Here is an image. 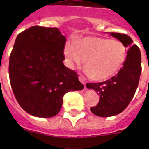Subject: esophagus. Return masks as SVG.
<instances>
[{
  "label": "esophagus",
  "instance_id": "1",
  "mask_svg": "<svg viewBox=\"0 0 149 149\" xmlns=\"http://www.w3.org/2000/svg\"><path fill=\"white\" fill-rule=\"evenodd\" d=\"M79 80H80V81H81V82L83 84H84V86L86 87V81H85V80H84V79L83 78V77H81V76H80V77H79Z\"/></svg>",
  "mask_w": 149,
  "mask_h": 149
}]
</instances>
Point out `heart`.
Listing matches in <instances>:
<instances>
[{"label":"heart","mask_w":149,"mask_h":149,"mask_svg":"<svg viewBox=\"0 0 149 149\" xmlns=\"http://www.w3.org/2000/svg\"><path fill=\"white\" fill-rule=\"evenodd\" d=\"M66 64L72 69L86 60L84 72L96 81L113 77L122 68L127 56V48L122 42L109 38L89 36L68 42L64 48Z\"/></svg>","instance_id":"obj_1"}]
</instances>
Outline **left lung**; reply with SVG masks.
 I'll use <instances>...</instances> for the list:
<instances>
[{"label":"left lung","instance_id":"obj_1","mask_svg":"<svg viewBox=\"0 0 149 149\" xmlns=\"http://www.w3.org/2000/svg\"><path fill=\"white\" fill-rule=\"evenodd\" d=\"M110 35L129 48L125 63L115 76L104 82L86 84L88 89H94L99 95L98 104L90 110L101 117L117 115L128 106L136 93L142 72L140 50L136 45H132L131 38L119 33H110Z\"/></svg>","mask_w":149,"mask_h":149}]
</instances>
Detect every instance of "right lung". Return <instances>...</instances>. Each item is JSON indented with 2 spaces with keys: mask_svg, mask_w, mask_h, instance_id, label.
Listing matches in <instances>:
<instances>
[{
  "mask_svg": "<svg viewBox=\"0 0 149 149\" xmlns=\"http://www.w3.org/2000/svg\"><path fill=\"white\" fill-rule=\"evenodd\" d=\"M65 38L56 27L33 26L17 36L10 56L9 76L22 108L42 118L56 116L63 98L84 85L63 65Z\"/></svg>",
  "mask_w": 149,
  "mask_h": 149,
  "instance_id": "obj_1",
  "label": "right lung"
}]
</instances>
